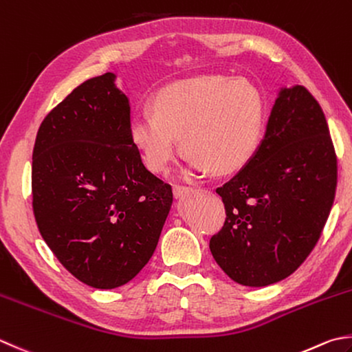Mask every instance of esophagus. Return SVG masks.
I'll return each mask as SVG.
<instances>
[{
	"instance_id": "1",
	"label": "esophagus",
	"mask_w": 352,
	"mask_h": 352,
	"mask_svg": "<svg viewBox=\"0 0 352 352\" xmlns=\"http://www.w3.org/2000/svg\"><path fill=\"white\" fill-rule=\"evenodd\" d=\"M193 190V187H190V185H175L173 187V195L176 196V197H181V196H184V195H187V193H190V191Z\"/></svg>"
}]
</instances>
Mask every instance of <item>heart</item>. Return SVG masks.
I'll return each instance as SVG.
<instances>
[{
	"label": "heart",
	"mask_w": 352,
	"mask_h": 352,
	"mask_svg": "<svg viewBox=\"0 0 352 352\" xmlns=\"http://www.w3.org/2000/svg\"><path fill=\"white\" fill-rule=\"evenodd\" d=\"M263 102L243 79L205 75L159 91L153 111H136L130 139L155 173L167 171L182 148L191 173H233L247 164L261 142Z\"/></svg>",
	"instance_id": "1"
}]
</instances>
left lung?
<instances>
[{"instance_id":"left-lung-1","label":"left lung","mask_w":352,"mask_h":352,"mask_svg":"<svg viewBox=\"0 0 352 352\" xmlns=\"http://www.w3.org/2000/svg\"><path fill=\"white\" fill-rule=\"evenodd\" d=\"M337 187V156L320 104L296 85L276 99L253 157L216 188L225 222L210 250L245 287L287 279L320 239Z\"/></svg>"}]
</instances>
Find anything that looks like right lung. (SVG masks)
Returning a JSON list of instances; mask_svg holds the SVG:
<instances>
[{
  "label": "right lung",
  "mask_w": 352,
  "mask_h": 352,
  "mask_svg": "<svg viewBox=\"0 0 352 352\" xmlns=\"http://www.w3.org/2000/svg\"><path fill=\"white\" fill-rule=\"evenodd\" d=\"M113 73L91 78L44 118L32 155V208L45 243L78 280L130 282L153 256L173 201L130 139Z\"/></svg>",
  "instance_id": "1"
}]
</instances>
